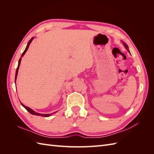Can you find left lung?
<instances>
[{"mask_svg": "<svg viewBox=\"0 0 154 154\" xmlns=\"http://www.w3.org/2000/svg\"><path fill=\"white\" fill-rule=\"evenodd\" d=\"M123 44H124V45H125V47L126 48V49H127V51H128V52H129V51H128V45H127V44H126L125 43H123Z\"/></svg>", "mask_w": 154, "mask_h": 154, "instance_id": "1", "label": "left lung"}]
</instances>
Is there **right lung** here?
I'll use <instances>...</instances> for the list:
<instances>
[{
	"label": "right lung",
	"mask_w": 154,
	"mask_h": 154,
	"mask_svg": "<svg viewBox=\"0 0 154 154\" xmlns=\"http://www.w3.org/2000/svg\"><path fill=\"white\" fill-rule=\"evenodd\" d=\"M33 38H34V37H32V38H31V40L29 41V42H28V44H27V47H26V48L25 51H24V52H23V53H22V57H23V56L24 55V54L26 53V52L27 51V50L28 49V48H29V45H30L31 42L32 40V39H33ZM21 60H22V58H20L19 59V61H18V67H17V68L16 74H15V82H16L17 76V74H18V69H19V66H20V64ZM21 105H22L23 106H24V108H25L27 111H28L29 113H31V114H33V115H36V116H42V117H48V116H50L51 115H52L53 114H54V113H53V114H38V113H36V112H35L32 110L31 109H30V108H29V107H27V106H25L24 105H23L22 103H21Z\"/></svg>",
	"instance_id": "obj_1"
}]
</instances>
